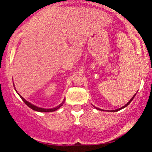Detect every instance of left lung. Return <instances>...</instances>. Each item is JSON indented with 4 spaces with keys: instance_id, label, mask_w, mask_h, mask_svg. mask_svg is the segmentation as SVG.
Instances as JSON below:
<instances>
[{
    "instance_id": "obj_1",
    "label": "left lung",
    "mask_w": 152,
    "mask_h": 152,
    "mask_svg": "<svg viewBox=\"0 0 152 152\" xmlns=\"http://www.w3.org/2000/svg\"><path fill=\"white\" fill-rule=\"evenodd\" d=\"M134 96H135V95H134V96H133V97H132V99H131V100H130V101H129V102H128V103H127V104H126L125 106H124V107H121V108H119V109H117V110H113V111H111V112H117V111H118V110H121V109H123V108H125V107H127V106H128L129 104H130V102H132V100H133V99H134ZM96 109H98V110H99V108H96ZM100 110H101V109H100Z\"/></svg>"
}]
</instances>
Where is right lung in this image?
Instances as JSON below:
<instances>
[{
	"label": "right lung",
	"instance_id": "add662e5",
	"mask_svg": "<svg viewBox=\"0 0 152 152\" xmlns=\"http://www.w3.org/2000/svg\"><path fill=\"white\" fill-rule=\"evenodd\" d=\"M19 96H20V98H21V99H22V100L23 101L24 103H25L28 106V107H30V108L32 109V110H35V111H37V112H42V113H49V112H53V111H55V110H58V109H59L60 107H62V104H63V102H62V104H61L60 105L58 106V107H55V108L43 109V108H40V107H36V106L31 104L29 103V102H27V101H26L25 99H24L23 98L22 96H20V95H19Z\"/></svg>",
	"mask_w": 152,
	"mask_h": 152
}]
</instances>
